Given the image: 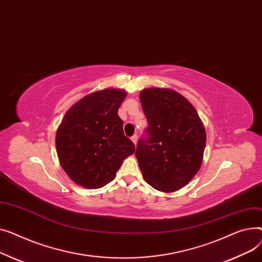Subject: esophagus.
Masks as SVG:
<instances>
[{
    "label": "esophagus",
    "instance_id": "esophagus-1",
    "mask_svg": "<svg viewBox=\"0 0 262 262\" xmlns=\"http://www.w3.org/2000/svg\"><path fill=\"white\" fill-rule=\"evenodd\" d=\"M131 141L136 145V143H137V135L135 134V135H133L132 137H131Z\"/></svg>",
    "mask_w": 262,
    "mask_h": 262
}]
</instances>
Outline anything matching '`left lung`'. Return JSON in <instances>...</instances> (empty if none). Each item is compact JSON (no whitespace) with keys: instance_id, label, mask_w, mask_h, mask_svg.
I'll list each match as a JSON object with an SVG mask.
<instances>
[{"instance_id":"obj_1","label":"left lung","mask_w":262,"mask_h":262,"mask_svg":"<svg viewBox=\"0 0 262 262\" xmlns=\"http://www.w3.org/2000/svg\"><path fill=\"white\" fill-rule=\"evenodd\" d=\"M148 120L147 138L135 157L145 181L162 192L184 187L203 162L206 132L194 106L177 91L148 88L140 93Z\"/></svg>"}]
</instances>
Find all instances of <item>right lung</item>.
Segmentation results:
<instances>
[{"label": "right lung", "mask_w": 262, "mask_h": 262, "mask_svg": "<svg viewBox=\"0 0 262 262\" xmlns=\"http://www.w3.org/2000/svg\"><path fill=\"white\" fill-rule=\"evenodd\" d=\"M127 92L107 88L74 103L56 132V149L61 167L77 185L103 187L116 177L122 162L135 152L124 135L117 114Z\"/></svg>", "instance_id": "add662e5"}]
</instances>
